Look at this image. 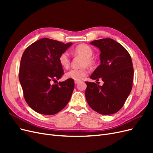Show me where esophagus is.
<instances>
[{
  "instance_id": "34e87169",
  "label": "esophagus",
  "mask_w": 153,
  "mask_h": 153,
  "mask_svg": "<svg viewBox=\"0 0 153 153\" xmlns=\"http://www.w3.org/2000/svg\"><path fill=\"white\" fill-rule=\"evenodd\" d=\"M79 82H80L79 80H75V84H78V83H79Z\"/></svg>"
}]
</instances>
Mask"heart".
I'll use <instances>...</instances> for the list:
<instances>
[{
	"label": "heart",
	"instance_id": "obj_1",
	"mask_svg": "<svg viewBox=\"0 0 153 153\" xmlns=\"http://www.w3.org/2000/svg\"><path fill=\"white\" fill-rule=\"evenodd\" d=\"M74 53L81 55L84 57L83 66H91L93 64V61L91 59L93 55L92 49L87 45L82 44L77 46L74 50ZM59 62L61 66L64 68H68L70 64V58L68 52L62 53L59 57ZM88 70L85 68L81 69H72L65 74L66 78L75 80H80L87 75Z\"/></svg>",
	"mask_w": 153,
	"mask_h": 153
}]
</instances>
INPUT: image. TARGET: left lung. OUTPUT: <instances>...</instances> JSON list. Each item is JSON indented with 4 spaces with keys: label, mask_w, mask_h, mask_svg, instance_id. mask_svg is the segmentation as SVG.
I'll return each mask as SVG.
<instances>
[{
    "label": "left lung",
    "mask_w": 153,
    "mask_h": 153,
    "mask_svg": "<svg viewBox=\"0 0 153 153\" xmlns=\"http://www.w3.org/2000/svg\"><path fill=\"white\" fill-rule=\"evenodd\" d=\"M100 50L101 64L91 76L92 80H102V86L85 82V98L96 112L110 115L121 109L130 94L133 68L130 55L123 46L110 38L90 43Z\"/></svg>",
    "instance_id": "8db88e82"
}]
</instances>
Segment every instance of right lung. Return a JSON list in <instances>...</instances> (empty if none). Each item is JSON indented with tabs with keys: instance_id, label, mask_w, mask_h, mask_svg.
Instances as JSON below:
<instances>
[{
	"instance_id": "1",
	"label": "right lung",
	"mask_w": 153,
	"mask_h": 153,
	"mask_svg": "<svg viewBox=\"0 0 153 153\" xmlns=\"http://www.w3.org/2000/svg\"><path fill=\"white\" fill-rule=\"evenodd\" d=\"M72 44L45 38L30 45L23 53L19 80L27 103L36 112L55 114L70 100L74 80L69 78L57 84L52 82L64 74L59 57Z\"/></svg>"
}]
</instances>
